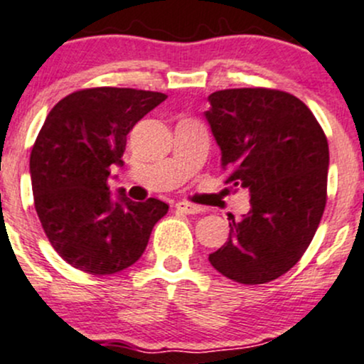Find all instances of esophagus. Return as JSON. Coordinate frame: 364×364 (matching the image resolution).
<instances>
[{"label": "esophagus", "instance_id": "1", "mask_svg": "<svg viewBox=\"0 0 364 364\" xmlns=\"http://www.w3.org/2000/svg\"><path fill=\"white\" fill-rule=\"evenodd\" d=\"M176 210H179V213H183V214H198L202 209L198 205H193V203L178 202L176 203Z\"/></svg>", "mask_w": 364, "mask_h": 364}]
</instances>
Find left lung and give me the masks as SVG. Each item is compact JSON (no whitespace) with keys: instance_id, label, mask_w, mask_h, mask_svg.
<instances>
[{"instance_id":"left-lung-1","label":"left lung","mask_w":364,"mask_h":364,"mask_svg":"<svg viewBox=\"0 0 364 364\" xmlns=\"http://www.w3.org/2000/svg\"><path fill=\"white\" fill-rule=\"evenodd\" d=\"M205 112L226 185L249 190L250 210L231 219L230 240L209 255L242 285L273 282L297 264L326 205L328 141L313 112L271 87L215 91Z\"/></svg>"}]
</instances>
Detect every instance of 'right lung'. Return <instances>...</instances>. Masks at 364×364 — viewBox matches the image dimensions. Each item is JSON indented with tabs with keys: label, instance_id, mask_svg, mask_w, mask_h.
<instances>
[{
	"label": "right lung",
	"instance_id": "1",
	"mask_svg": "<svg viewBox=\"0 0 364 364\" xmlns=\"http://www.w3.org/2000/svg\"><path fill=\"white\" fill-rule=\"evenodd\" d=\"M167 95L133 87H87L48 114L33 151L34 207L51 247L85 273L114 274L141 257L169 205L157 198L112 200L107 179L122 164L129 131Z\"/></svg>",
	"mask_w": 364,
	"mask_h": 364
}]
</instances>
